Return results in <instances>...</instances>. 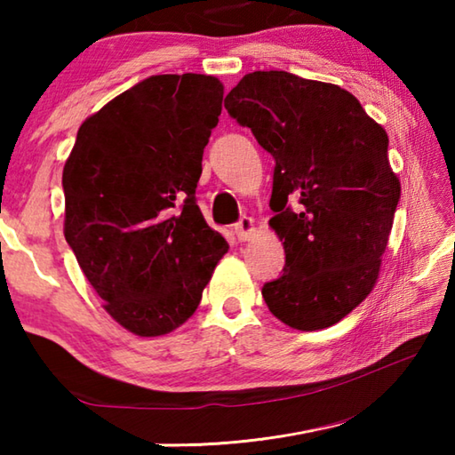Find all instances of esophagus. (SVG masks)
I'll return each mask as SVG.
<instances>
[{"mask_svg": "<svg viewBox=\"0 0 455 455\" xmlns=\"http://www.w3.org/2000/svg\"><path fill=\"white\" fill-rule=\"evenodd\" d=\"M255 233V220H252L251 217H241L238 219V222L235 225V235L241 243L249 241L251 235Z\"/></svg>", "mask_w": 455, "mask_h": 455, "instance_id": "esophagus-1", "label": "esophagus"}]
</instances>
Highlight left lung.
I'll list each match as a JSON object with an SVG mask.
<instances>
[{"mask_svg": "<svg viewBox=\"0 0 455 455\" xmlns=\"http://www.w3.org/2000/svg\"><path fill=\"white\" fill-rule=\"evenodd\" d=\"M225 108L275 158L284 267L260 291L268 311L299 331L335 325L371 292L394 225L387 134L347 90L291 72L246 74Z\"/></svg>", "mask_w": 455, "mask_h": 455, "instance_id": "8db88e82", "label": "left lung"}]
</instances>
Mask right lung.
I'll return each instance as SVG.
<instances>
[{
  "label": "right lung",
  "instance_id": "add662e5",
  "mask_svg": "<svg viewBox=\"0 0 455 455\" xmlns=\"http://www.w3.org/2000/svg\"><path fill=\"white\" fill-rule=\"evenodd\" d=\"M220 110L212 76H150L84 122L64 166L66 241L104 309L140 337L182 325L228 249L195 195Z\"/></svg>",
  "mask_w": 455,
  "mask_h": 455
}]
</instances>
